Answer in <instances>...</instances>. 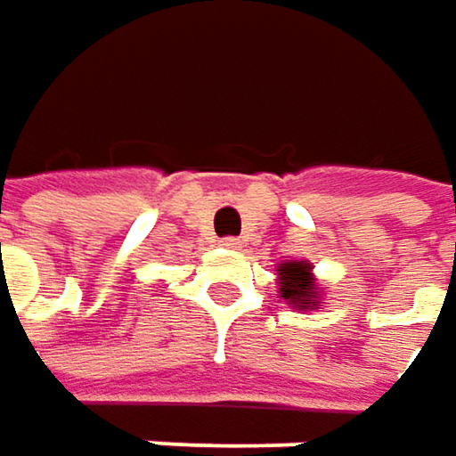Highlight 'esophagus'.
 I'll return each instance as SVG.
<instances>
[{
	"label": "esophagus",
	"mask_w": 456,
	"mask_h": 456,
	"mask_svg": "<svg viewBox=\"0 0 456 456\" xmlns=\"http://www.w3.org/2000/svg\"><path fill=\"white\" fill-rule=\"evenodd\" d=\"M220 246H223V248H231V251H236V248H240V240L233 239V236H228V239L220 240Z\"/></svg>",
	"instance_id": "34e87169"
}]
</instances>
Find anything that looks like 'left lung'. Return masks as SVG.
I'll list each match as a JSON object with an SVG mask.
<instances>
[{
    "instance_id": "obj_1",
    "label": "left lung",
    "mask_w": 456,
    "mask_h": 456,
    "mask_svg": "<svg viewBox=\"0 0 456 456\" xmlns=\"http://www.w3.org/2000/svg\"><path fill=\"white\" fill-rule=\"evenodd\" d=\"M280 292L282 297L289 300L295 307H313L318 297V287L310 277V266L303 262H287L280 264Z\"/></svg>"
}]
</instances>
